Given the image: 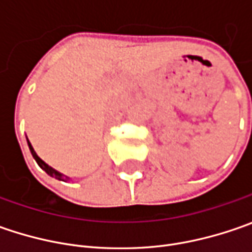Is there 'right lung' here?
I'll use <instances>...</instances> for the list:
<instances>
[{"label": "right lung", "instance_id": "right-lung-1", "mask_svg": "<svg viewBox=\"0 0 252 252\" xmlns=\"http://www.w3.org/2000/svg\"><path fill=\"white\" fill-rule=\"evenodd\" d=\"M28 146H29V150H31V153H32L33 158L36 160V162L39 164V167L43 169V171H46V172H47V174H49L50 177H53V178L59 179V181H68V179H70V177H67V175H63V174H62V172H59L57 169H54V168H52L50 165H47V164H46V162H44V161L42 160V158H40V157H39L37 154H36V151L33 150V147H32V144H31V141H29V140H28Z\"/></svg>", "mask_w": 252, "mask_h": 252}]
</instances>
